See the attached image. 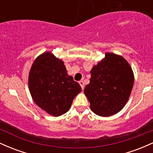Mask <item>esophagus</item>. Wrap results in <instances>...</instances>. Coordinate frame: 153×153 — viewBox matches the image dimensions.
Instances as JSON below:
<instances>
[{
  "label": "esophagus",
  "mask_w": 153,
  "mask_h": 153,
  "mask_svg": "<svg viewBox=\"0 0 153 153\" xmlns=\"http://www.w3.org/2000/svg\"><path fill=\"white\" fill-rule=\"evenodd\" d=\"M79 83L80 86H81L82 90H84V89H85V83H84V82L82 80V81H79Z\"/></svg>",
  "instance_id": "esophagus-1"
}]
</instances>
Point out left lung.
<instances>
[{"instance_id": "obj_1", "label": "left lung", "mask_w": 153, "mask_h": 153, "mask_svg": "<svg viewBox=\"0 0 153 153\" xmlns=\"http://www.w3.org/2000/svg\"><path fill=\"white\" fill-rule=\"evenodd\" d=\"M90 83L85 92L90 108L100 116L117 114L127 102L134 85V74L122 56L106 53L90 71Z\"/></svg>"}]
</instances>
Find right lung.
Returning <instances> with one entry per match:
<instances>
[{"label":"right lung","mask_w":153,"mask_h":153,"mask_svg":"<svg viewBox=\"0 0 153 153\" xmlns=\"http://www.w3.org/2000/svg\"><path fill=\"white\" fill-rule=\"evenodd\" d=\"M28 82L34 102L53 116L66 114L82 91L79 84L67 74L64 63L50 52L36 58Z\"/></svg>","instance_id":"1"}]
</instances>
